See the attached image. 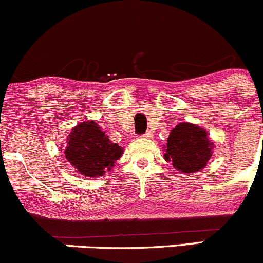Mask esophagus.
<instances>
[{"label": "esophagus", "mask_w": 263, "mask_h": 263, "mask_svg": "<svg viewBox=\"0 0 263 263\" xmlns=\"http://www.w3.org/2000/svg\"><path fill=\"white\" fill-rule=\"evenodd\" d=\"M142 137L143 138H152V137H154V135H152V132H146V134L143 135Z\"/></svg>", "instance_id": "1"}]
</instances>
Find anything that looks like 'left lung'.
Returning a JSON list of instances; mask_svg holds the SVG:
<instances>
[{"mask_svg": "<svg viewBox=\"0 0 263 263\" xmlns=\"http://www.w3.org/2000/svg\"><path fill=\"white\" fill-rule=\"evenodd\" d=\"M164 148V160L183 174L201 171L212 156L213 142L207 131L193 123H178L171 129Z\"/></svg>", "mask_w": 263, "mask_h": 263, "instance_id": "obj_1", "label": "left lung"}]
</instances>
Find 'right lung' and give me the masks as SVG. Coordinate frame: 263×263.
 Returning a JSON list of instances; mask_svg holds the SVG:
<instances>
[{
  "label": "right lung",
  "mask_w": 263,
  "mask_h": 263,
  "mask_svg": "<svg viewBox=\"0 0 263 263\" xmlns=\"http://www.w3.org/2000/svg\"><path fill=\"white\" fill-rule=\"evenodd\" d=\"M123 154V148L109 141L95 121H85L73 127L68 135L65 157L81 175L103 176Z\"/></svg>",
  "instance_id": "obj_1"
}]
</instances>
